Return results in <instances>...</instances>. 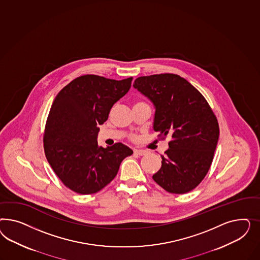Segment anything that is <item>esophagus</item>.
Here are the masks:
<instances>
[{
    "label": "esophagus",
    "mask_w": 260,
    "mask_h": 260,
    "mask_svg": "<svg viewBox=\"0 0 260 260\" xmlns=\"http://www.w3.org/2000/svg\"><path fill=\"white\" fill-rule=\"evenodd\" d=\"M134 152L135 153V154H137V155H140V156H142V155H145V154L147 153L145 150H136V149L134 150Z\"/></svg>",
    "instance_id": "obj_1"
}]
</instances>
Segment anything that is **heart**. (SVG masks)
<instances>
[{"instance_id":"1","label":"heart","mask_w":260,"mask_h":260,"mask_svg":"<svg viewBox=\"0 0 260 260\" xmlns=\"http://www.w3.org/2000/svg\"><path fill=\"white\" fill-rule=\"evenodd\" d=\"M139 103H143V102H136V103H135V104H139ZM135 104H134V105H135ZM133 139H135V138H134V137H133Z\"/></svg>"}]
</instances>
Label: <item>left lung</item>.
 <instances>
[{
  "mask_svg": "<svg viewBox=\"0 0 260 260\" xmlns=\"http://www.w3.org/2000/svg\"><path fill=\"white\" fill-rule=\"evenodd\" d=\"M134 87L155 107L153 129L158 137H172L153 180L171 193L196 189L210 170L219 137L218 122L210 105L177 74L138 77Z\"/></svg>",
  "mask_w": 260,
  "mask_h": 260,
  "instance_id": "1",
  "label": "left lung"
}]
</instances>
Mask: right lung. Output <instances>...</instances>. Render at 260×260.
<instances>
[{"mask_svg":"<svg viewBox=\"0 0 260 260\" xmlns=\"http://www.w3.org/2000/svg\"><path fill=\"white\" fill-rule=\"evenodd\" d=\"M132 81L87 74L72 80L56 96L46 123L44 150L56 175L71 190L80 194L101 190L134 153L122 143L105 149L97 142L98 126L108 120Z\"/></svg>","mask_w":260,"mask_h":260,"instance_id":"add662e5","label":"right lung"}]
</instances>
